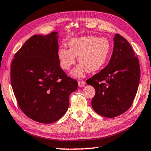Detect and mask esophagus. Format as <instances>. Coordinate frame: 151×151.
<instances>
[{"instance_id":"esophagus-1","label":"esophagus","mask_w":151,"mask_h":151,"mask_svg":"<svg viewBox=\"0 0 151 151\" xmlns=\"http://www.w3.org/2000/svg\"><path fill=\"white\" fill-rule=\"evenodd\" d=\"M78 86H79V87H80V88L83 87V86H85V81H81V80H79V81H78Z\"/></svg>"}]
</instances>
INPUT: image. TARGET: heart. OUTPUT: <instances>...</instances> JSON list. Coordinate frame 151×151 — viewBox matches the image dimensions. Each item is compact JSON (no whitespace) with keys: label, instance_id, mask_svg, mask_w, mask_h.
I'll list each match as a JSON object with an SVG mask.
<instances>
[{"label":"heart","instance_id":"1","mask_svg":"<svg viewBox=\"0 0 151 151\" xmlns=\"http://www.w3.org/2000/svg\"><path fill=\"white\" fill-rule=\"evenodd\" d=\"M69 49L59 47L57 57L62 69L69 70L76 62L80 63L72 72L75 77H81L85 72H94L103 67L110 52L111 43L107 38L84 36L74 38L68 42Z\"/></svg>","mask_w":151,"mask_h":151}]
</instances>
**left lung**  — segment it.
I'll return each mask as SVG.
<instances>
[{
	"instance_id": "obj_1",
	"label": "left lung",
	"mask_w": 151,
	"mask_h": 151,
	"mask_svg": "<svg viewBox=\"0 0 151 151\" xmlns=\"http://www.w3.org/2000/svg\"><path fill=\"white\" fill-rule=\"evenodd\" d=\"M109 63L86 83L95 89L92 107L99 115L113 118L129 109L137 92L140 68L127 40L116 34Z\"/></svg>"
}]
</instances>
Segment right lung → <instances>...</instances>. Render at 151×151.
Returning <instances> with one entry per match:
<instances>
[{
  "label": "right lung",
  "mask_w": 151,
  "mask_h": 151,
  "mask_svg": "<svg viewBox=\"0 0 151 151\" xmlns=\"http://www.w3.org/2000/svg\"><path fill=\"white\" fill-rule=\"evenodd\" d=\"M58 32L34 35L14 55L11 84L22 111L42 124L57 122L67 112L76 80L60 68Z\"/></svg>",
  "instance_id": "obj_1"
}]
</instances>
